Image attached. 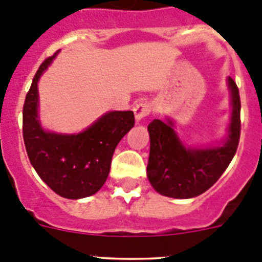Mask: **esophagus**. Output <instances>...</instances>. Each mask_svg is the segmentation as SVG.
Returning a JSON list of instances; mask_svg holds the SVG:
<instances>
[{
    "mask_svg": "<svg viewBox=\"0 0 262 262\" xmlns=\"http://www.w3.org/2000/svg\"><path fill=\"white\" fill-rule=\"evenodd\" d=\"M133 111H134V115H136L137 121H140V120L145 119V117H147L148 115L151 114L152 105L151 103H148V102H141L133 108Z\"/></svg>",
    "mask_w": 262,
    "mask_h": 262,
    "instance_id": "esophagus-1",
    "label": "esophagus"
}]
</instances>
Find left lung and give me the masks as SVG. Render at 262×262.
<instances>
[{
	"mask_svg": "<svg viewBox=\"0 0 262 262\" xmlns=\"http://www.w3.org/2000/svg\"><path fill=\"white\" fill-rule=\"evenodd\" d=\"M232 98L230 134L223 146L187 148L172 129V122L152 120L148 124L150 155L147 178L160 194L173 199H192L218 181L231 163L240 140V96L232 78H228Z\"/></svg>",
	"mask_w": 262,
	"mask_h": 262,
	"instance_id": "obj_1",
	"label": "left lung"
}]
</instances>
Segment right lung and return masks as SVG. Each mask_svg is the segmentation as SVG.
<instances>
[{
  "label": "right lung",
  "mask_w": 262,
  "mask_h": 262,
  "mask_svg": "<svg viewBox=\"0 0 262 262\" xmlns=\"http://www.w3.org/2000/svg\"><path fill=\"white\" fill-rule=\"evenodd\" d=\"M46 58L32 79L23 104V141L40 179L61 197L95 194L110 173L111 160L121 138L133 128L132 111L108 112L78 134L48 133L37 120V81L53 57Z\"/></svg>",
  "instance_id": "right-lung-1"
}]
</instances>
